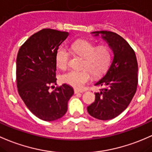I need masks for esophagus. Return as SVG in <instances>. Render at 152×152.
Masks as SVG:
<instances>
[{
    "label": "esophagus",
    "instance_id": "34e87169",
    "mask_svg": "<svg viewBox=\"0 0 152 152\" xmlns=\"http://www.w3.org/2000/svg\"><path fill=\"white\" fill-rule=\"evenodd\" d=\"M74 93L75 94H79V93H82V91H79V90L77 89H74Z\"/></svg>",
    "mask_w": 152,
    "mask_h": 152
}]
</instances>
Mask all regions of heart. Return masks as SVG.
Masks as SVG:
<instances>
[{
  "label": "heart",
  "instance_id": "heart-1",
  "mask_svg": "<svg viewBox=\"0 0 152 152\" xmlns=\"http://www.w3.org/2000/svg\"><path fill=\"white\" fill-rule=\"evenodd\" d=\"M71 48L76 54L84 58L82 70H71L61 76L63 82L77 89H82L91 79V73L95 77L100 76L106 72L111 63L110 49L106 45L96 47L94 43L86 39L75 42ZM70 53L63 47L58 49L56 56L58 68L64 69L67 67Z\"/></svg>",
  "mask_w": 152,
  "mask_h": 152
}]
</instances>
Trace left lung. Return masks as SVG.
<instances>
[{
	"label": "left lung",
	"mask_w": 152,
	"mask_h": 152,
	"mask_svg": "<svg viewBox=\"0 0 152 152\" xmlns=\"http://www.w3.org/2000/svg\"><path fill=\"white\" fill-rule=\"evenodd\" d=\"M106 42L113 53V59L106 74L95 86H102L95 92V101L87 107L91 116L107 121L119 115L127 108L136 91L138 63L129 44L116 33L96 31L91 33Z\"/></svg>",
	"instance_id": "obj_1"
}]
</instances>
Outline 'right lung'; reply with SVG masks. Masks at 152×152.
<instances>
[{"label": "right lung", "mask_w": 152, "mask_h": 152, "mask_svg": "<svg viewBox=\"0 0 152 152\" xmlns=\"http://www.w3.org/2000/svg\"><path fill=\"white\" fill-rule=\"evenodd\" d=\"M69 33L44 29L31 35L20 48L16 58L19 94L28 109L39 119L53 121L66 114L68 102L74 93L63 84L50 92L56 84V56Z\"/></svg>", "instance_id": "add662e5"}]
</instances>
